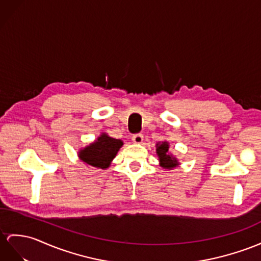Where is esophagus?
<instances>
[{"label": "esophagus", "instance_id": "34e87169", "mask_svg": "<svg viewBox=\"0 0 261 261\" xmlns=\"http://www.w3.org/2000/svg\"><path fill=\"white\" fill-rule=\"evenodd\" d=\"M132 139H133V143L142 144L144 141V136H143V134H135V135H133Z\"/></svg>", "mask_w": 261, "mask_h": 261}]
</instances>
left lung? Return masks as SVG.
<instances>
[{"instance_id":"left-lung-1","label":"left lung","mask_w":261,"mask_h":261,"mask_svg":"<svg viewBox=\"0 0 261 261\" xmlns=\"http://www.w3.org/2000/svg\"><path fill=\"white\" fill-rule=\"evenodd\" d=\"M156 154L160 161V166L164 169L170 170L179 166V161L169 152V143L167 141L158 142L156 144Z\"/></svg>"}]
</instances>
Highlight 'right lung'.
Here are the masks:
<instances>
[{"instance_id": "add662e5", "label": "right lung", "mask_w": 261, "mask_h": 261, "mask_svg": "<svg viewBox=\"0 0 261 261\" xmlns=\"http://www.w3.org/2000/svg\"><path fill=\"white\" fill-rule=\"evenodd\" d=\"M123 145L124 143L120 139L113 138L106 133H101L93 143L81 148L77 155L87 166L107 169Z\"/></svg>"}]
</instances>
